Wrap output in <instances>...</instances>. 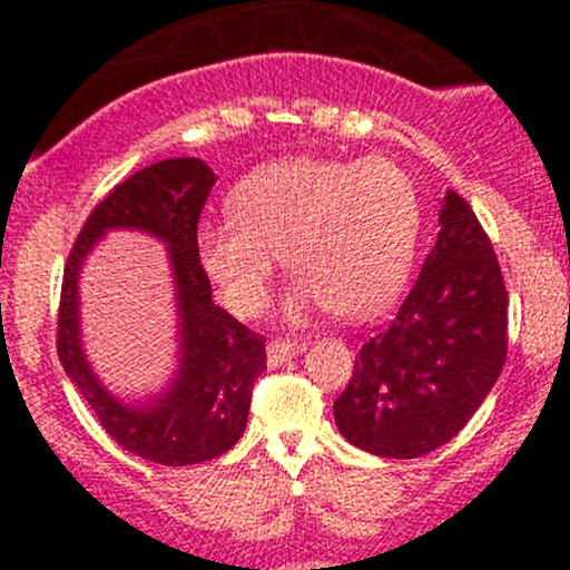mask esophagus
Segmentation results:
<instances>
[{
    "mask_svg": "<svg viewBox=\"0 0 570 570\" xmlns=\"http://www.w3.org/2000/svg\"><path fill=\"white\" fill-rule=\"evenodd\" d=\"M303 351H305L303 340H271V345H267V362L278 367L281 362H286V358L297 356V353Z\"/></svg>",
    "mask_w": 570,
    "mask_h": 570,
    "instance_id": "1",
    "label": "esophagus"
}]
</instances>
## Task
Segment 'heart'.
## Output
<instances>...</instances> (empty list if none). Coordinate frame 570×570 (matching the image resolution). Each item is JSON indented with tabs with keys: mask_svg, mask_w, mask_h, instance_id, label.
I'll return each mask as SVG.
<instances>
[{
	"mask_svg": "<svg viewBox=\"0 0 570 570\" xmlns=\"http://www.w3.org/2000/svg\"><path fill=\"white\" fill-rule=\"evenodd\" d=\"M233 217L198 230V257L235 316L263 307L284 254L297 273L286 313L330 305L343 318L383 311L407 284L421 195L389 158L267 163L233 189Z\"/></svg>",
	"mask_w": 570,
	"mask_h": 570,
	"instance_id": "obj_1",
	"label": "heart"
}]
</instances>
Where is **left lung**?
I'll return each instance as SVG.
<instances>
[{"label": "left lung", "instance_id": "left-lung-1", "mask_svg": "<svg viewBox=\"0 0 570 570\" xmlns=\"http://www.w3.org/2000/svg\"><path fill=\"white\" fill-rule=\"evenodd\" d=\"M507 303L488 233L448 189L421 276L337 396L340 434L381 458H421L453 440L507 362Z\"/></svg>", "mask_w": 570, "mask_h": 570}]
</instances>
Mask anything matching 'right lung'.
<instances>
[{"label": "right lung", "mask_w": 570, "mask_h": 570, "mask_svg": "<svg viewBox=\"0 0 570 570\" xmlns=\"http://www.w3.org/2000/svg\"><path fill=\"white\" fill-rule=\"evenodd\" d=\"M214 181L217 176L198 158L141 168L90 212L63 267L58 358L107 434L128 453L163 466H193L227 453L246 429L254 381L267 370L265 337L214 305L212 281L198 257V219ZM107 229L160 237L175 271L180 370L160 397L139 409L109 395L81 353L76 281L83 257Z\"/></svg>", "instance_id": "obj_1"}]
</instances>
